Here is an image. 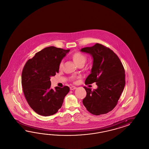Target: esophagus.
Segmentation results:
<instances>
[{
	"label": "esophagus",
	"mask_w": 149,
	"mask_h": 149,
	"mask_svg": "<svg viewBox=\"0 0 149 149\" xmlns=\"http://www.w3.org/2000/svg\"><path fill=\"white\" fill-rule=\"evenodd\" d=\"M76 88H77V87H76L75 86H71V87H70V90H75V89H76Z\"/></svg>",
	"instance_id": "esophagus-1"
}]
</instances>
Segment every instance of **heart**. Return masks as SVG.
<instances>
[{"mask_svg": "<svg viewBox=\"0 0 149 149\" xmlns=\"http://www.w3.org/2000/svg\"><path fill=\"white\" fill-rule=\"evenodd\" d=\"M71 57L72 58L74 62L77 65H79L80 64H84L87 61V56L85 54H82L81 52L77 51L74 52L71 55ZM63 67V63L61 62L59 64V68L61 69ZM75 79V77H73V80Z\"/></svg>", "mask_w": 149, "mask_h": 149, "instance_id": "obj_1", "label": "heart"}]
</instances>
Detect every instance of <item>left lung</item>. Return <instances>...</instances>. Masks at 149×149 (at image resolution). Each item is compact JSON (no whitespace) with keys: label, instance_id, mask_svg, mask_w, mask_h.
Listing matches in <instances>:
<instances>
[{"label":"left lung","instance_id":"left-lung-1","mask_svg":"<svg viewBox=\"0 0 149 149\" xmlns=\"http://www.w3.org/2000/svg\"><path fill=\"white\" fill-rule=\"evenodd\" d=\"M81 51L91 54L93 66L85 84L96 82V90L85 86L86 97L82 103L93 115H99L111 111L118 103L125 86V71L120 59L113 51L98 43L82 48Z\"/></svg>","mask_w":149,"mask_h":149}]
</instances>
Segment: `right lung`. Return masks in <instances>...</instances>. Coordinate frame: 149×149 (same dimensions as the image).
I'll use <instances>...</instances> for the list:
<instances>
[{
  "mask_svg": "<svg viewBox=\"0 0 149 149\" xmlns=\"http://www.w3.org/2000/svg\"><path fill=\"white\" fill-rule=\"evenodd\" d=\"M69 51L54 46L46 47L37 52L25 64L22 72V86L30 107L44 116L52 115L63 104L69 87L51 88L50 77L59 72V64Z\"/></svg>",
  "mask_w": 149,
  "mask_h": 149,
  "instance_id": "obj_1",
  "label": "right lung"
}]
</instances>
